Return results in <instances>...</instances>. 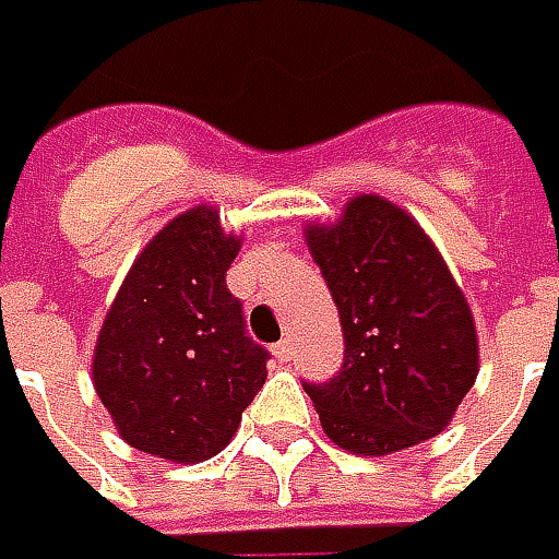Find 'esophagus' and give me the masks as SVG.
Instances as JSON below:
<instances>
[{
	"instance_id": "1",
	"label": "esophagus",
	"mask_w": 559,
	"mask_h": 559,
	"mask_svg": "<svg viewBox=\"0 0 559 559\" xmlns=\"http://www.w3.org/2000/svg\"><path fill=\"white\" fill-rule=\"evenodd\" d=\"M272 353H275L278 361H290V358H294V346H290V340H281V343H275Z\"/></svg>"
}]
</instances>
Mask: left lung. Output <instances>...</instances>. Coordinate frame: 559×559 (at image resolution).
I'll return each mask as SVG.
<instances>
[{
    "instance_id": "obj_1",
    "label": "left lung",
    "mask_w": 559,
    "mask_h": 559,
    "mask_svg": "<svg viewBox=\"0 0 559 559\" xmlns=\"http://www.w3.org/2000/svg\"><path fill=\"white\" fill-rule=\"evenodd\" d=\"M343 324V365L302 383L331 442L393 454L442 433L471 393L479 343L467 299L427 231L395 203L358 194L334 225H309Z\"/></svg>"
}]
</instances>
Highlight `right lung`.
Listing matches in <instances>:
<instances>
[{
  "label": "right lung",
  "instance_id": "add662e5",
  "mask_svg": "<svg viewBox=\"0 0 559 559\" xmlns=\"http://www.w3.org/2000/svg\"><path fill=\"white\" fill-rule=\"evenodd\" d=\"M238 250L241 238L201 203L147 241L107 309L92 380L132 449L206 461L262 390L269 353L247 337L241 299L225 284Z\"/></svg>",
  "mask_w": 559,
  "mask_h": 559
}]
</instances>
